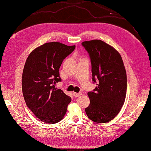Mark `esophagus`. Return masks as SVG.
I'll use <instances>...</instances> for the list:
<instances>
[{"label": "esophagus", "instance_id": "1", "mask_svg": "<svg viewBox=\"0 0 151 151\" xmlns=\"http://www.w3.org/2000/svg\"><path fill=\"white\" fill-rule=\"evenodd\" d=\"M73 96H74V97H80L81 95V92H80V93H76V92H73Z\"/></svg>", "mask_w": 151, "mask_h": 151}]
</instances>
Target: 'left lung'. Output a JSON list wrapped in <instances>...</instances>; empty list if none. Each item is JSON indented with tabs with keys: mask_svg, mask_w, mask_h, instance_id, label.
Masks as SVG:
<instances>
[{
	"mask_svg": "<svg viewBox=\"0 0 151 151\" xmlns=\"http://www.w3.org/2000/svg\"><path fill=\"white\" fill-rule=\"evenodd\" d=\"M89 54L92 80L96 87L88 93L90 104L86 108L89 119L104 123L113 120L125 103L127 73L122 58L117 50L100 40L82 42Z\"/></svg>",
	"mask_w": 151,
	"mask_h": 151,
	"instance_id": "obj_1",
	"label": "left lung"
}]
</instances>
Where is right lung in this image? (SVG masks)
Returning <instances> with one entry per match:
<instances>
[{
  "mask_svg": "<svg viewBox=\"0 0 151 151\" xmlns=\"http://www.w3.org/2000/svg\"><path fill=\"white\" fill-rule=\"evenodd\" d=\"M75 47L58 42L45 43L34 49L26 61L22 77L24 99L36 117L45 123L62 120L71 101L55 87L62 81L59 70L63 60Z\"/></svg>",
  "mask_w": 151,
  "mask_h": 151,
  "instance_id": "1",
  "label": "right lung"
}]
</instances>
